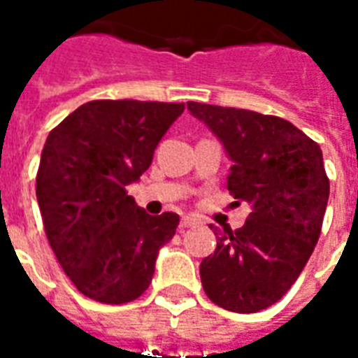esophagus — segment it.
<instances>
[{
  "label": "esophagus",
  "instance_id": "1",
  "mask_svg": "<svg viewBox=\"0 0 358 358\" xmlns=\"http://www.w3.org/2000/svg\"><path fill=\"white\" fill-rule=\"evenodd\" d=\"M200 224V220L196 219V217H190V215H187V217H182L181 219V228H194Z\"/></svg>",
  "mask_w": 358,
  "mask_h": 358
}]
</instances>
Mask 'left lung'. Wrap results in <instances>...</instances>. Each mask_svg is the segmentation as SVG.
Returning a JSON list of instances; mask_svg holds the SVG:
<instances>
[{
    "mask_svg": "<svg viewBox=\"0 0 358 358\" xmlns=\"http://www.w3.org/2000/svg\"><path fill=\"white\" fill-rule=\"evenodd\" d=\"M187 107L232 160L228 190L251 206L236 232L213 228L217 247L200 264L203 291L224 310L257 313L283 298L315 249L330 192L321 147L285 118Z\"/></svg>",
    "mask_w": 358,
    "mask_h": 358,
    "instance_id": "left-lung-1",
    "label": "left lung"
}]
</instances>
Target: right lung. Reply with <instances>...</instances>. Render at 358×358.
Returning a JSON list of instances; mask_svg holds the SVG:
<instances>
[{
    "instance_id": "right-lung-1",
    "label": "right lung",
    "mask_w": 358,
    "mask_h": 358,
    "mask_svg": "<svg viewBox=\"0 0 358 358\" xmlns=\"http://www.w3.org/2000/svg\"><path fill=\"white\" fill-rule=\"evenodd\" d=\"M185 103L96 99L48 134L36 194L48 243L85 296L126 303L149 289L158 251L176 236L179 215L145 213L126 189Z\"/></svg>"
}]
</instances>
